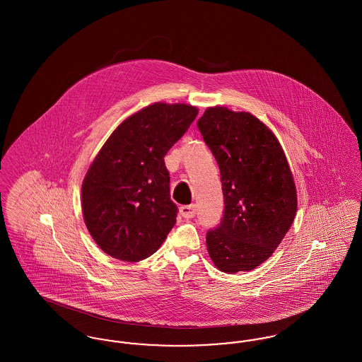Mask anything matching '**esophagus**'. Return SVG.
Returning a JSON list of instances; mask_svg holds the SVG:
<instances>
[{"instance_id": "esophagus-1", "label": "esophagus", "mask_w": 362, "mask_h": 362, "mask_svg": "<svg viewBox=\"0 0 362 362\" xmlns=\"http://www.w3.org/2000/svg\"><path fill=\"white\" fill-rule=\"evenodd\" d=\"M180 214L185 218H192L197 214V207L195 205H185V206L180 207Z\"/></svg>"}]
</instances>
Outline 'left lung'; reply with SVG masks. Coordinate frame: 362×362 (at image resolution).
Here are the masks:
<instances>
[{
    "instance_id": "1",
    "label": "left lung",
    "mask_w": 362,
    "mask_h": 362,
    "mask_svg": "<svg viewBox=\"0 0 362 362\" xmlns=\"http://www.w3.org/2000/svg\"><path fill=\"white\" fill-rule=\"evenodd\" d=\"M197 126L218 164L224 194L223 218L207 230L209 255L224 273L252 270L270 258L296 216L286 157L270 129L250 112L210 107Z\"/></svg>"
}]
</instances>
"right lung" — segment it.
Wrapping results in <instances>:
<instances>
[{
  "label": "right lung",
  "instance_id": "add662e5",
  "mask_svg": "<svg viewBox=\"0 0 362 362\" xmlns=\"http://www.w3.org/2000/svg\"><path fill=\"white\" fill-rule=\"evenodd\" d=\"M198 110L155 103L115 129L83 183L86 228L105 254L124 262L151 257L176 223L164 157Z\"/></svg>",
  "mask_w": 362,
  "mask_h": 362
}]
</instances>
